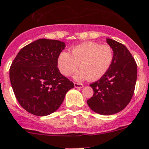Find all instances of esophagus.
Masks as SVG:
<instances>
[{
  "label": "esophagus",
  "instance_id": "34e87169",
  "mask_svg": "<svg viewBox=\"0 0 149 149\" xmlns=\"http://www.w3.org/2000/svg\"><path fill=\"white\" fill-rule=\"evenodd\" d=\"M74 87L75 88H81L84 87V85L82 84L74 83Z\"/></svg>",
  "mask_w": 149,
  "mask_h": 149
}]
</instances>
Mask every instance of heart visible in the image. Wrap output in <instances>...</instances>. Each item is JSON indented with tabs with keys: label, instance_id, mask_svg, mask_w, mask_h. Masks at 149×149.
Segmentation results:
<instances>
[{
	"label": "heart",
	"instance_id": "b5f03b06",
	"mask_svg": "<svg viewBox=\"0 0 149 149\" xmlns=\"http://www.w3.org/2000/svg\"><path fill=\"white\" fill-rule=\"evenodd\" d=\"M113 58V51L109 45L86 42L74 47L70 54L61 52L58 56L57 64L63 76H71L79 65L81 70L75 76L76 80L97 81L108 71Z\"/></svg>",
	"mask_w": 149,
	"mask_h": 149
}]
</instances>
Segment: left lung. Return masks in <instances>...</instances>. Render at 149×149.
<instances>
[{
    "instance_id": "1",
    "label": "left lung",
    "mask_w": 149,
    "mask_h": 149,
    "mask_svg": "<svg viewBox=\"0 0 149 149\" xmlns=\"http://www.w3.org/2000/svg\"><path fill=\"white\" fill-rule=\"evenodd\" d=\"M114 58L108 71L100 80L90 84L94 95L87 101L91 110L111 115L123 110L131 100L137 79V65L124 45L107 39Z\"/></svg>"
}]
</instances>
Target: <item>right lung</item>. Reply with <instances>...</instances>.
<instances>
[{"label":"right lung","mask_w":149,"mask_h":149,"mask_svg":"<svg viewBox=\"0 0 149 149\" xmlns=\"http://www.w3.org/2000/svg\"><path fill=\"white\" fill-rule=\"evenodd\" d=\"M63 42L40 39L24 47L10 68V84L16 100L26 111L37 116L55 112L74 84L57 67Z\"/></svg>","instance_id":"1"}]
</instances>
